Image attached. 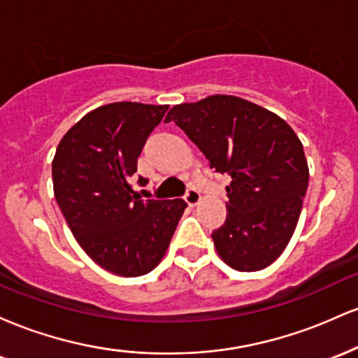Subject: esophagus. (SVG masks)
<instances>
[{
  "instance_id": "esophagus-1",
  "label": "esophagus",
  "mask_w": 358,
  "mask_h": 358,
  "mask_svg": "<svg viewBox=\"0 0 358 358\" xmlns=\"http://www.w3.org/2000/svg\"><path fill=\"white\" fill-rule=\"evenodd\" d=\"M185 202L190 205V207H195L200 202V192L196 188H188L187 193H185Z\"/></svg>"
}]
</instances>
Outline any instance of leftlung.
I'll use <instances>...</instances> for the list:
<instances>
[{
  "mask_svg": "<svg viewBox=\"0 0 358 358\" xmlns=\"http://www.w3.org/2000/svg\"><path fill=\"white\" fill-rule=\"evenodd\" d=\"M165 121L185 131L217 173L231 176L227 219L212 232L225 264L248 273L273 264L296 229L310 180L294 131L234 96L175 106Z\"/></svg>",
  "mask_w": 358,
  "mask_h": 358,
  "instance_id": "1",
  "label": "left lung"
}]
</instances>
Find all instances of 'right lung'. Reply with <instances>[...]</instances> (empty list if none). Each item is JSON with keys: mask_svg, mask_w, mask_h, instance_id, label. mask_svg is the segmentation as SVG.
Returning a JSON list of instances; mask_svg holds the SVG:
<instances>
[{"mask_svg": "<svg viewBox=\"0 0 358 358\" xmlns=\"http://www.w3.org/2000/svg\"><path fill=\"white\" fill-rule=\"evenodd\" d=\"M166 110L139 102L101 106L67 131L53 158V193L73 237L117 276L155 269L187 207L182 199L143 200L131 185L138 156Z\"/></svg>", "mask_w": 358, "mask_h": 358, "instance_id": "1", "label": "right lung"}]
</instances>
